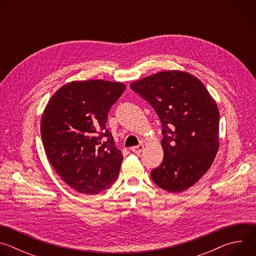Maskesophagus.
<instances>
[{"label":"esophagus","instance_id":"34e87169","mask_svg":"<svg viewBox=\"0 0 256 256\" xmlns=\"http://www.w3.org/2000/svg\"><path fill=\"white\" fill-rule=\"evenodd\" d=\"M144 149V144H138V146H134V147L130 148L132 152H134V154H140Z\"/></svg>","mask_w":256,"mask_h":256}]
</instances>
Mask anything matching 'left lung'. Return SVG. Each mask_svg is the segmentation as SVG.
I'll use <instances>...</instances> for the list:
<instances>
[{"label":"left lung","instance_id":"8db88e82","mask_svg":"<svg viewBox=\"0 0 256 256\" xmlns=\"http://www.w3.org/2000/svg\"><path fill=\"white\" fill-rule=\"evenodd\" d=\"M152 105L162 124L163 162L151 171L155 184L169 192L192 188L206 174L218 149L216 101L188 72L164 70L130 84Z\"/></svg>","mask_w":256,"mask_h":256}]
</instances>
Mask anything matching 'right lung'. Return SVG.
<instances>
[{
  "instance_id": "obj_1",
  "label": "right lung",
  "mask_w": 256,
  "mask_h": 256,
  "mask_svg": "<svg viewBox=\"0 0 256 256\" xmlns=\"http://www.w3.org/2000/svg\"><path fill=\"white\" fill-rule=\"evenodd\" d=\"M124 90L118 82L72 81L46 104L40 122L46 156L60 178L80 194H97L120 174L124 156L105 124Z\"/></svg>"
}]
</instances>
